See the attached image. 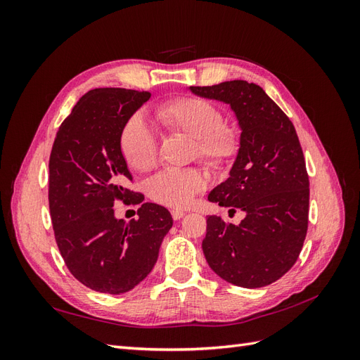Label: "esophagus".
Listing matches in <instances>:
<instances>
[{"label":"esophagus","instance_id":"1","mask_svg":"<svg viewBox=\"0 0 360 360\" xmlns=\"http://www.w3.org/2000/svg\"><path fill=\"white\" fill-rule=\"evenodd\" d=\"M171 216H172L174 221H180L181 217L184 216V212L179 210V209H174V210H171Z\"/></svg>","mask_w":360,"mask_h":360}]
</instances>
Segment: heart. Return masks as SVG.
Listing matches in <instances>:
<instances>
[{
  "label": "heart",
  "mask_w": 360,
  "mask_h": 360,
  "mask_svg": "<svg viewBox=\"0 0 360 360\" xmlns=\"http://www.w3.org/2000/svg\"><path fill=\"white\" fill-rule=\"evenodd\" d=\"M156 115L169 132L183 134L193 139V155L207 167L222 168L230 163L240 147V135L234 126L222 123L217 108L200 97H179L160 105ZM120 148L127 165L147 172L158 162V141L153 129L141 115L126 123ZM205 186L201 172L195 168L165 169L148 181V197L167 207L188 205Z\"/></svg>",
  "instance_id": "b5f03b06"
}]
</instances>
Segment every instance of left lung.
I'll return each instance as SVG.
<instances>
[{
  "label": "left lung",
  "mask_w": 360,
  "mask_h": 360,
  "mask_svg": "<svg viewBox=\"0 0 360 360\" xmlns=\"http://www.w3.org/2000/svg\"><path fill=\"white\" fill-rule=\"evenodd\" d=\"M189 91L230 105L242 132L230 177L209 201L242 210L245 219L207 217L204 257L233 285H270L296 263L308 230L309 180L296 129L257 84L237 79Z\"/></svg>",
  "instance_id": "1"
}]
</instances>
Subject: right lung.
Returning <instances> with one entry per match:
<instances>
[{
  "label": "right lung",
  "mask_w": 360,
  "mask_h": 360,
  "mask_svg": "<svg viewBox=\"0 0 360 360\" xmlns=\"http://www.w3.org/2000/svg\"><path fill=\"white\" fill-rule=\"evenodd\" d=\"M150 91L96 89L61 123L49 159V210L61 257L85 287L108 294L135 288L153 270L172 217L144 202L138 219H117L114 204L141 193L120 148L126 123Z\"/></svg>",
  "instance_id": "1"
}]
</instances>
